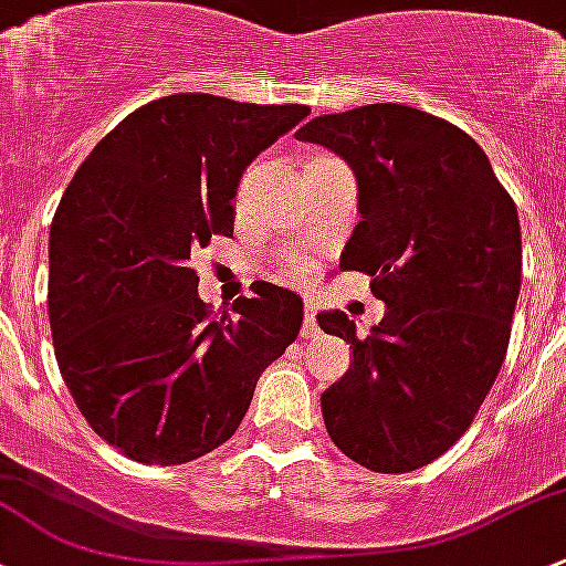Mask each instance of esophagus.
Masks as SVG:
<instances>
[{
  "mask_svg": "<svg viewBox=\"0 0 566 566\" xmlns=\"http://www.w3.org/2000/svg\"><path fill=\"white\" fill-rule=\"evenodd\" d=\"M314 314H317L314 303L312 301L303 303V333H301L303 338H314V336H317L319 328H317V317H314Z\"/></svg>",
  "mask_w": 566,
  "mask_h": 566,
  "instance_id": "34e87169",
  "label": "esophagus"
}]
</instances>
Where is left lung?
Masks as SVG:
<instances>
[{
  "instance_id": "1",
  "label": "left lung",
  "mask_w": 566,
  "mask_h": 566,
  "mask_svg": "<svg viewBox=\"0 0 566 566\" xmlns=\"http://www.w3.org/2000/svg\"><path fill=\"white\" fill-rule=\"evenodd\" d=\"M295 138L358 178L342 268L388 306L366 338L344 312L317 317L353 349L323 392L325 428L360 467L412 472L453 448L496 382L521 293L518 208L478 143L409 105L317 116Z\"/></svg>"
}]
</instances>
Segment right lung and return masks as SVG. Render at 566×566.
I'll use <instances>...</instances> for the list:
<instances>
[{
	"instance_id": "obj_1",
	"label": "right lung",
	"mask_w": 566,
	"mask_h": 566,
	"mask_svg": "<svg viewBox=\"0 0 566 566\" xmlns=\"http://www.w3.org/2000/svg\"><path fill=\"white\" fill-rule=\"evenodd\" d=\"M308 113L159 97L94 146L53 213L59 371L94 433L133 461L176 467L228 442L260 374L298 338V295L260 284L219 317L189 258L211 235H233L247 165Z\"/></svg>"
}]
</instances>
